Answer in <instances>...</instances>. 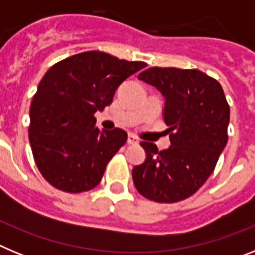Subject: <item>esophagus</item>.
I'll use <instances>...</instances> for the list:
<instances>
[{"label":"esophagus","instance_id":"obj_1","mask_svg":"<svg viewBox=\"0 0 255 255\" xmlns=\"http://www.w3.org/2000/svg\"><path fill=\"white\" fill-rule=\"evenodd\" d=\"M128 143H129V144H138L139 140H138V138L135 136V135L129 134V135H128Z\"/></svg>","mask_w":255,"mask_h":255}]
</instances>
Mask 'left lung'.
<instances>
[{
    "mask_svg": "<svg viewBox=\"0 0 255 255\" xmlns=\"http://www.w3.org/2000/svg\"><path fill=\"white\" fill-rule=\"evenodd\" d=\"M139 80L157 88L164 100L170 147L141 141L145 159L132 168L143 197L175 203L193 195L211 176L227 143L230 107L220 83L199 70L149 67Z\"/></svg>",
    "mask_w": 255,
    "mask_h": 255,
    "instance_id": "left-lung-1",
    "label": "left lung"
}]
</instances>
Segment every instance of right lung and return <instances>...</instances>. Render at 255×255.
<instances>
[{
	"instance_id": "right-lung-1",
	"label": "right lung",
	"mask_w": 255,
	"mask_h": 255,
	"mask_svg": "<svg viewBox=\"0 0 255 255\" xmlns=\"http://www.w3.org/2000/svg\"><path fill=\"white\" fill-rule=\"evenodd\" d=\"M144 66L141 61L88 51L44 74L30 105L29 141L38 170L51 185L82 193L100 184L128 134L96 128L94 114L111 105L121 83Z\"/></svg>"
}]
</instances>
